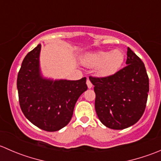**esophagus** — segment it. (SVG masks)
<instances>
[{
	"label": "esophagus",
	"instance_id": "obj_1",
	"mask_svg": "<svg viewBox=\"0 0 161 161\" xmlns=\"http://www.w3.org/2000/svg\"><path fill=\"white\" fill-rule=\"evenodd\" d=\"M86 84H87V86H88V88L89 89H91L92 87V82H90V79H87V81H86Z\"/></svg>",
	"mask_w": 161,
	"mask_h": 161
}]
</instances>
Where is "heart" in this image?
<instances>
[{"instance_id":"obj_1","label":"heart","mask_w":161,"mask_h":161,"mask_svg":"<svg viewBox=\"0 0 161 161\" xmlns=\"http://www.w3.org/2000/svg\"><path fill=\"white\" fill-rule=\"evenodd\" d=\"M124 53L119 49L111 51H98L90 53L82 58L85 66L96 69L97 75L100 78H110L114 75L124 63Z\"/></svg>"}]
</instances>
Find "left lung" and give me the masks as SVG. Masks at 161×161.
Returning a JSON list of instances; mask_svg holds the SVG:
<instances>
[{
  "instance_id": "left-lung-1",
  "label": "left lung",
  "mask_w": 161,
  "mask_h": 161,
  "mask_svg": "<svg viewBox=\"0 0 161 161\" xmlns=\"http://www.w3.org/2000/svg\"><path fill=\"white\" fill-rule=\"evenodd\" d=\"M127 66L110 78L90 77L96 93L95 109L102 124L124 129L143 114L149 92V78L143 62L127 49Z\"/></svg>"
}]
</instances>
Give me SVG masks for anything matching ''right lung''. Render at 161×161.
I'll return each instance as SVG.
<instances>
[{"label": "right lung", "instance_id": "obj_1", "mask_svg": "<svg viewBox=\"0 0 161 161\" xmlns=\"http://www.w3.org/2000/svg\"><path fill=\"white\" fill-rule=\"evenodd\" d=\"M41 44L27 53L18 74L17 89L22 113L31 123L47 131L67 125L79 97L87 90L86 78L53 79L40 69Z\"/></svg>", "mask_w": 161, "mask_h": 161}]
</instances>
